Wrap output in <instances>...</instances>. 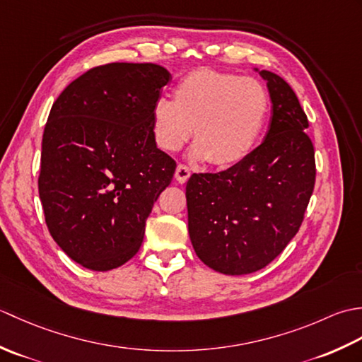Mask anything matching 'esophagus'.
I'll list each match as a JSON object with an SVG mask.
<instances>
[{"mask_svg": "<svg viewBox=\"0 0 362 362\" xmlns=\"http://www.w3.org/2000/svg\"><path fill=\"white\" fill-rule=\"evenodd\" d=\"M189 175H191V173H189L188 166L179 165L175 168V180L179 183H185L189 179Z\"/></svg>", "mask_w": 362, "mask_h": 362, "instance_id": "obj_1", "label": "esophagus"}]
</instances>
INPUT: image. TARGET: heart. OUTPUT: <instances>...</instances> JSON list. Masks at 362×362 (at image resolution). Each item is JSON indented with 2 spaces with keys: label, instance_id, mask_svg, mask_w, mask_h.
I'll use <instances>...</instances> for the list:
<instances>
[{
  "label": "heart",
  "instance_id": "obj_1",
  "mask_svg": "<svg viewBox=\"0 0 362 362\" xmlns=\"http://www.w3.org/2000/svg\"><path fill=\"white\" fill-rule=\"evenodd\" d=\"M269 110L266 88L252 78L199 68L152 105V130L161 149L179 151L194 129L196 160L227 168L249 156Z\"/></svg>",
  "mask_w": 362,
  "mask_h": 362
}]
</instances>
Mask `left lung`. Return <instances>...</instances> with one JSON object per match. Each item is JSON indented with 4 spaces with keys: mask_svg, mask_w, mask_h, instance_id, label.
I'll list each match as a JSON object with an SVG mask.
<instances>
[{
    "mask_svg": "<svg viewBox=\"0 0 362 362\" xmlns=\"http://www.w3.org/2000/svg\"><path fill=\"white\" fill-rule=\"evenodd\" d=\"M267 86L272 118L264 141L218 174L187 183L188 233L213 271L245 275L267 266L298 232L316 179L308 118L286 81L253 68Z\"/></svg>",
    "mask_w": 362,
    "mask_h": 362,
    "instance_id": "obj_1",
    "label": "left lung"
}]
</instances>
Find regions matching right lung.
<instances>
[{
	"instance_id": "add662e5",
	"label": "right lung",
	"mask_w": 362,
	"mask_h": 362,
	"mask_svg": "<svg viewBox=\"0 0 362 362\" xmlns=\"http://www.w3.org/2000/svg\"><path fill=\"white\" fill-rule=\"evenodd\" d=\"M169 79L156 64H107L52 104L38 194L54 241L91 271L140 250L153 202L173 180L175 161L157 148L151 117Z\"/></svg>"
}]
</instances>
